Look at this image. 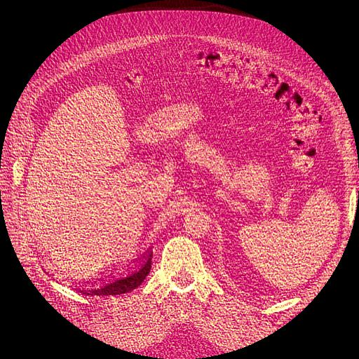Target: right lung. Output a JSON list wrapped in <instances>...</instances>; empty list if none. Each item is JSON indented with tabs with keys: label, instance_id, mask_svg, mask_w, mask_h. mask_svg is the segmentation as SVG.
<instances>
[{
	"label": "right lung",
	"instance_id": "add662e5",
	"mask_svg": "<svg viewBox=\"0 0 359 359\" xmlns=\"http://www.w3.org/2000/svg\"><path fill=\"white\" fill-rule=\"evenodd\" d=\"M151 269V253L142 260L136 269L128 271V273H114L107 276L106 280H102V283L95 285L90 289H82L85 295L93 297H109V295H121V293H127L130 290L136 289L137 286L142 285L145 277L149 274Z\"/></svg>",
	"mask_w": 359,
	"mask_h": 359
}]
</instances>
